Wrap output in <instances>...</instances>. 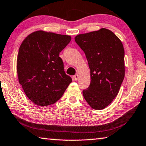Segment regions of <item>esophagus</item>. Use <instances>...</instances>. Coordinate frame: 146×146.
<instances>
[{"mask_svg":"<svg viewBox=\"0 0 146 146\" xmlns=\"http://www.w3.org/2000/svg\"><path fill=\"white\" fill-rule=\"evenodd\" d=\"M73 78H74V80H75V81H77V80H78V74H76L75 75H74L73 76Z\"/></svg>","mask_w":146,"mask_h":146,"instance_id":"obj_1","label":"esophagus"}]
</instances>
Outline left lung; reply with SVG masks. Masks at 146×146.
<instances>
[{
    "label": "left lung",
    "instance_id": "8db88e82",
    "mask_svg": "<svg viewBox=\"0 0 146 146\" xmlns=\"http://www.w3.org/2000/svg\"><path fill=\"white\" fill-rule=\"evenodd\" d=\"M75 41L85 53L90 69L91 81L83 96L92 108L102 110L116 97L124 79L123 44L106 29L79 34Z\"/></svg>",
    "mask_w": 146,
    "mask_h": 146
}]
</instances>
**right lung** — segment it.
Segmentation results:
<instances>
[{"mask_svg": "<svg viewBox=\"0 0 146 146\" xmlns=\"http://www.w3.org/2000/svg\"><path fill=\"white\" fill-rule=\"evenodd\" d=\"M71 40L69 36L39 31L28 36L21 45L17 64L19 82L36 105L56 103L72 82L59 56Z\"/></svg>", "mask_w": 146, "mask_h": 146, "instance_id": "obj_1", "label": "right lung"}]
</instances>
